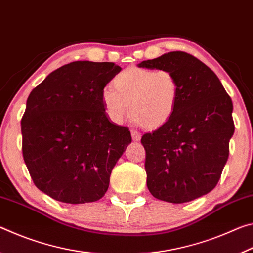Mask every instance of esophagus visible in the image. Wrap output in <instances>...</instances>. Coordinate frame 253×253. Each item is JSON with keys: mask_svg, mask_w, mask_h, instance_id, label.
<instances>
[{"mask_svg": "<svg viewBox=\"0 0 253 253\" xmlns=\"http://www.w3.org/2000/svg\"><path fill=\"white\" fill-rule=\"evenodd\" d=\"M131 138L134 142H138L142 138V135H140V132L136 131V130H131Z\"/></svg>", "mask_w": 253, "mask_h": 253, "instance_id": "34e87169", "label": "esophagus"}]
</instances>
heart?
I'll list each match as a JSON object with an SVG mask.
<instances>
[{
  "instance_id": "heart-1",
  "label": "heart",
  "mask_w": 253,
  "mask_h": 253,
  "mask_svg": "<svg viewBox=\"0 0 253 253\" xmlns=\"http://www.w3.org/2000/svg\"><path fill=\"white\" fill-rule=\"evenodd\" d=\"M113 84L115 90L104 89L101 101L115 124H122L131 111L136 123L154 129L168 123L177 107L178 81L169 70L128 68L115 77Z\"/></svg>"
}]
</instances>
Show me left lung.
Instances as JSON below:
<instances>
[{"label":"left lung","mask_w":253,"mask_h":253,"mask_svg":"<svg viewBox=\"0 0 253 253\" xmlns=\"http://www.w3.org/2000/svg\"><path fill=\"white\" fill-rule=\"evenodd\" d=\"M138 67L173 72L179 85L173 116L140 140L146 151L149 192L176 204L208 194L229 157L234 132L232 100L216 75L186 52H168Z\"/></svg>","instance_id":"left-lung-1"}]
</instances>
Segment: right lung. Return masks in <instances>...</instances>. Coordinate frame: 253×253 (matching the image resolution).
<instances>
[{
    "label": "right lung",
    "instance_id": "obj_1",
    "mask_svg": "<svg viewBox=\"0 0 253 253\" xmlns=\"http://www.w3.org/2000/svg\"><path fill=\"white\" fill-rule=\"evenodd\" d=\"M122 68L75 61L46 77L28 97L21 121L22 152L33 183L60 202L100 200L114 166L131 143L110 122L101 93Z\"/></svg>",
    "mask_w": 253,
    "mask_h": 253
}]
</instances>
